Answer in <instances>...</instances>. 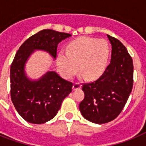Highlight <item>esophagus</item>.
I'll return each instance as SVG.
<instances>
[{
    "mask_svg": "<svg viewBox=\"0 0 146 146\" xmlns=\"http://www.w3.org/2000/svg\"><path fill=\"white\" fill-rule=\"evenodd\" d=\"M81 87H82V85L80 84V83H79V82H76V83H74V85L73 86V90H76V89H80Z\"/></svg>",
    "mask_w": 146,
    "mask_h": 146,
    "instance_id": "34e87169",
    "label": "esophagus"
}]
</instances>
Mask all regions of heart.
I'll list each match as a JSON object with an SVG mask.
<instances>
[{"mask_svg": "<svg viewBox=\"0 0 146 146\" xmlns=\"http://www.w3.org/2000/svg\"><path fill=\"white\" fill-rule=\"evenodd\" d=\"M110 48L104 39L82 36L67 44L66 51L57 56V65L63 75L70 78L79 70L89 80H95L103 74L108 60Z\"/></svg>", "mask_w": 146, "mask_h": 146, "instance_id": "obj_1", "label": "heart"}]
</instances>
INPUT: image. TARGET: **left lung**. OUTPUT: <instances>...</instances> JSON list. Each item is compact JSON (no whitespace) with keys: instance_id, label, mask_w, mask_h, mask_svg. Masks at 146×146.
<instances>
[{"instance_id":"8db88e82","label":"left lung","mask_w":146,"mask_h":146,"mask_svg":"<svg viewBox=\"0 0 146 146\" xmlns=\"http://www.w3.org/2000/svg\"><path fill=\"white\" fill-rule=\"evenodd\" d=\"M108 35L112 45L111 63L97 80L82 84L84 99L80 112L89 121L102 124L114 120L120 113L133 85V63L126 47Z\"/></svg>"}]
</instances>
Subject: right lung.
<instances>
[{"label":"right lung","mask_w":146,"mask_h":146,"mask_svg":"<svg viewBox=\"0 0 146 146\" xmlns=\"http://www.w3.org/2000/svg\"><path fill=\"white\" fill-rule=\"evenodd\" d=\"M70 34L43 29L19 47L10 67V96L15 108L27 122L41 124L55 117L63 100L72 92L73 83L50 71L37 81L25 75L24 65L34 50L48 51L57 57V45Z\"/></svg>","instance_id":"right-lung-1"}]
</instances>
